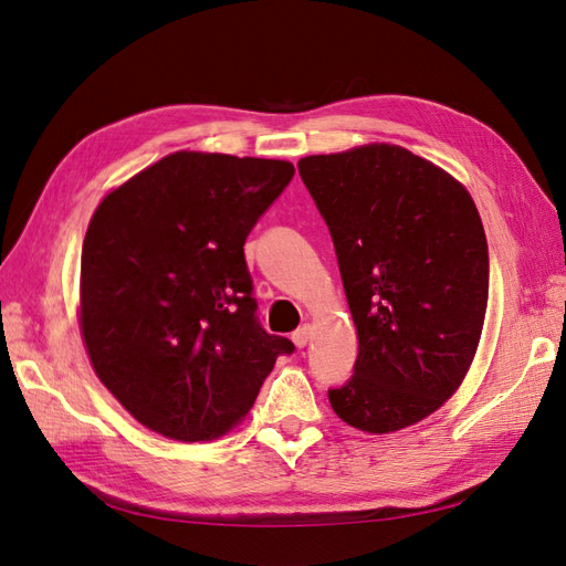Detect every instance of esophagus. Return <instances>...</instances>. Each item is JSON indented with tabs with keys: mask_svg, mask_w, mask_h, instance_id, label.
Segmentation results:
<instances>
[{
	"mask_svg": "<svg viewBox=\"0 0 566 566\" xmlns=\"http://www.w3.org/2000/svg\"><path fill=\"white\" fill-rule=\"evenodd\" d=\"M310 337H312V325L310 323H304V325H300V328L293 333V342H295V347H306V342H310Z\"/></svg>",
	"mask_w": 566,
	"mask_h": 566,
	"instance_id": "obj_1",
	"label": "esophagus"
}]
</instances>
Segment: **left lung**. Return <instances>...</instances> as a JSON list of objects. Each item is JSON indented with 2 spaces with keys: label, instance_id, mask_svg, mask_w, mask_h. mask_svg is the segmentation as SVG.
Listing matches in <instances>:
<instances>
[{
  "label": "left lung",
  "instance_id": "obj_1",
  "mask_svg": "<svg viewBox=\"0 0 566 566\" xmlns=\"http://www.w3.org/2000/svg\"><path fill=\"white\" fill-rule=\"evenodd\" d=\"M328 224L358 333L352 378L328 389L337 418L370 434L420 422L474 358L489 248L465 186L391 144L297 163Z\"/></svg>",
  "mask_w": 566,
  "mask_h": 566
}]
</instances>
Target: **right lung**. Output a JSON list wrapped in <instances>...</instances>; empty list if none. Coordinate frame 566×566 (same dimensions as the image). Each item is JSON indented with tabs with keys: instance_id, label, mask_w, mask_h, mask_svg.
Instances as JSON below:
<instances>
[{
	"instance_id": "right-lung-1",
	"label": "right lung",
	"mask_w": 566,
	"mask_h": 566,
	"mask_svg": "<svg viewBox=\"0 0 566 566\" xmlns=\"http://www.w3.org/2000/svg\"><path fill=\"white\" fill-rule=\"evenodd\" d=\"M295 175L285 160L179 150L111 191L82 245L80 328L98 380L148 430L217 439L287 337L256 318L245 238Z\"/></svg>"
}]
</instances>
